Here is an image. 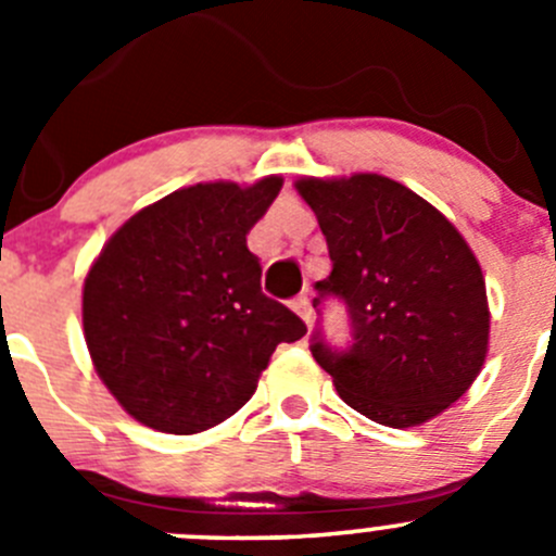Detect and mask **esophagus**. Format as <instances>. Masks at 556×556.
Segmentation results:
<instances>
[{
	"label": "esophagus",
	"instance_id": "34e87169",
	"mask_svg": "<svg viewBox=\"0 0 556 556\" xmlns=\"http://www.w3.org/2000/svg\"><path fill=\"white\" fill-rule=\"evenodd\" d=\"M293 312L299 314L301 319H304L306 325H312V301L306 299V295H299V299H293Z\"/></svg>",
	"mask_w": 556,
	"mask_h": 556
}]
</instances>
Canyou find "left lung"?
<instances>
[{
    "instance_id": "left-lung-1",
    "label": "left lung",
    "mask_w": 556,
    "mask_h": 556,
    "mask_svg": "<svg viewBox=\"0 0 556 556\" xmlns=\"http://www.w3.org/2000/svg\"><path fill=\"white\" fill-rule=\"evenodd\" d=\"M333 268L314 285L319 314L339 299L350 344L312 333V355L341 401L390 428L452 406L479 377L490 341L481 266L457 228L414 190L382 174L299 179Z\"/></svg>"
}]
</instances>
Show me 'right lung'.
<instances>
[{
    "mask_svg": "<svg viewBox=\"0 0 556 556\" xmlns=\"http://www.w3.org/2000/svg\"><path fill=\"white\" fill-rule=\"evenodd\" d=\"M282 179L174 190L123 223L83 288L97 374L123 408L161 433L190 435L237 414L277 344L306 325L261 290L247 233Z\"/></svg>",
    "mask_w": 556,
    "mask_h": 556,
    "instance_id": "right-lung-1",
    "label": "right lung"
}]
</instances>
